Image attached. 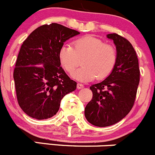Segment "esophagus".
<instances>
[{
	"mask_svg": "<svg viewBox=\"0 0 155 155\" xmlns=\"http://www.w3.org/2000/svg\"><path fill=\"white\" fill-rule=\"evenodd\" d=\"M76 87H77L78 89H82V88H84V85H82V84H80V83H78L77 85H76Z\"/></svg>",
	"mask_w": 155,
	"mask_h": 155,
	"instance_id": "esophagus-1",
	"label": "esophagus"
}]
</instances>
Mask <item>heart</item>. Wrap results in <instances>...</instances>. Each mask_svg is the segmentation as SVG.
Segmentation results:
<instances>
[{
	"instance_id": "heart-1",
	"label": "heart",
	"mask_w": 155,
	"mask_h": 155,
	"mask_svg": "<svg viewBox=\"0 0 155 155\" xmlns=\"http://www.w3.org/2000/svg\"><path fill=\"white\" fill-rule=\"evenodd\" d=\"M73 48L64 45L59 50V60L66 71L72 74L80 64L83 67L75 73L79 81L88 82L95 77L103 79L114 70L117 53L113 45L93 35H85L73 41Z\"/></svg>"
}]
</instances>
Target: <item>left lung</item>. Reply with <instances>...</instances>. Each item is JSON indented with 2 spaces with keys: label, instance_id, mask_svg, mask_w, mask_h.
I'll return each instance as SVG.
<instances>
[{
  "label": "left lung",
  "instance_id": "8db88e82",
  "mask_svg": "<svg viewBox=\"0 0 155 155\" xmlns=\"http://www.w3.org/2000/svg\"><path fill=\"white\" fill-rule=\"evenodd\" d=\"M107 37L116 45L117 64L104 80L90 86L92 99L85 108L87 120L99 127L114 125L130 113L140 80L139 60L131 43L116 33Z\"/></svg>",
  "mask_w": 155,
  "mask_h": 155
}]
</instances>
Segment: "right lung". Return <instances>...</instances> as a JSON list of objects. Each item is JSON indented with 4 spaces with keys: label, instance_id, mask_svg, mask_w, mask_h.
Masks as SVG:
<instances>
[{
    "label": "right lung",
    "instance_id": "obj_1",
    "mask_svg": "<svg viewBox=\"0 0 155 155\" xmlns=\"http://www.w3.org/2000/svg\"><path fill=\"white\" fill-rule=\"evenodd\" d=\"M79 32L58 23L43 25L23 41L16 62L13 79L19 107L37 120L58 113L63 97L76 90L61 67L59 50L64 42Z\"/></svg>",
    "mask_w": 155,
    "mask_h": 155
}]
</instances>
